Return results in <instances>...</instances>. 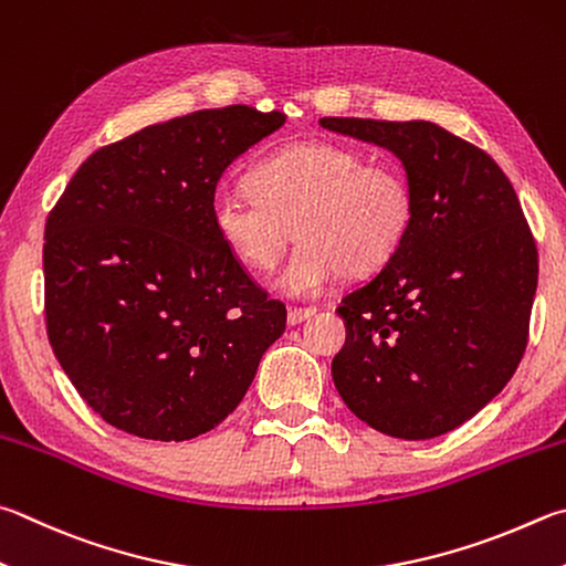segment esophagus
<instances>
[{"instance_id": "obj_1", "label": "esophagus", "mask_w": 566, "mask_h": 566, "mask_svg": "<svg viewBox=\"0 0 566 566\" xmlns=\"http://www.w3.org/2000/svg\"><path fill=\"white\" fill-rule=\"evenodd\" d=\"M314 314H316L314 306H304V310L302 306H290V312H286V322H290V326H296Z\"/></svg>"}]
</instances>
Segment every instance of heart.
<instances>
[{
	"instance_id": "b5f03b06",
	"label": "heart",
	"mask_w": 566,
	"mask_h": 566,
	"mask_svg": "<svg viewBox=\"0 0 566 566\" xmlns=\"http://www.w3.org/2000/svg\"><path fill=\"white\" fill-rule=\"evenodd\" d=\"M252 192L220 190L210 220L240 264L266 272L302 238L276 276L294 300L326 292L344 272L384 266L413 224V192L388 166L336 143H300L252 170Z\"/></svg>"
}]
</instances>
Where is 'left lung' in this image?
<instances>
[{
  "label": "left lung",
  "instance_id": "8db88e82",
  "mask_svg": "<svg viewBox=\"0 0 566 566\" xmlns=\"http://www.w3.org/2000/svg\"><path fill=\"white\" fill-rule=\"evenodd\" d=\"M394 153L413 224L374 280L346 294L332 376L354 416L428 440L485 408L527 346L537 248L515 188L485 150L430 120L322 118Z\"/></svg>",
  "mask_w": 566,
  "mask_h": 566
}]
</instances>
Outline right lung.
I'll use <instances>...</instances> for the list:
<instances>
[{"label":"right lung","mask_w":566,"mask_h":566,"mask_svg":"<svg viewBox=\"0 0 566 566\" xmlns=\"http://www.w3.org/2000/svg\"><path fill=\"white\" fill-rule=\"evenodd\" d=\"M282 126L250 106L156 123L88 156L51 210L49 342L106 423L166 443L208 433L284 334L286 310L210 220L222 172Z\"/></svg>","instance_id":"1"}]
</instances>
